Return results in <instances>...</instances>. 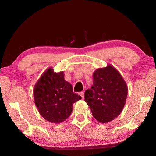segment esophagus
<instances>
[{
	"instance_id": "34e87169",
	"label": "esophagus",
	"mask_w": 156,
	"mask_h": 156,
	"mask_svg": "<svg viewBox=\"0 0 156 156\" xmlns=\"http://www.w3.org/2000/svg\"><path fill=\"white\" fill-rule=\"evenodd\" d=\"M79 94H80V96L82 97V98H84V92L83 91H81V92L79 93Z\"/></svg>"
}]
</instances>
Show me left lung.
I'll return each instance as SVG.
<instances>
[{"label":"left lung","instance_id":"left-lung-1","mask_svg":"<svg viewBox=\"0 0 156 156\" xmlns=\"http://www.w3.org/2000/svg\"><path fill=\"white\" fill-rule=\"evenodd\" d=\"M93 85L85 92V101L93 117L104 123L122 112L128 94V87L120 73L112 65L96 69Z\"/></svg>","mask_w":156,"mask_h":156}]
</instances>
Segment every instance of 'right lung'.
<instances>
[{"mask_svg": "<svg viewBox=\"0 0 156 156\" xmlns=\"http://www.w3.org/2000/svg\"><path fill=\"white\" fill-rule=\"evenodd\" d=\"M63 71L54 72L52 67L44 71L34 87V103L40 115L48 122L58 123L66 120L72 112L73 104L81 99L73 93Z\"/></svg>", "mask_w": 156, "mask_h": 156, "instance_id": "1", "label": "right lung"}]
</instances>
